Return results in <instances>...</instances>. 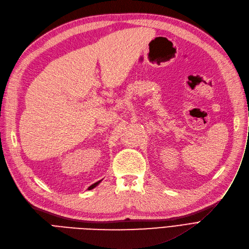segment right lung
<instances>
[{"mask_svg":"<svg viewBox=\"0 0 249 249\" xmlns=\"http://www.w3.org/2000/svg\"><path fill=\"white\" fill-rule=\"evenodd\" d=\"M101 181H102V180H100V181H98V182H96V183H94V184H92V185H91V186H89V188H87V190H91V189H93V188H95V187H96V186H97V185H98V184H99V183H100V182H101Z\"/></svg>","mask_w":249,"mask_h":249,"instance_id":"right-lung-1","label":"right lung"}]
</instances>
